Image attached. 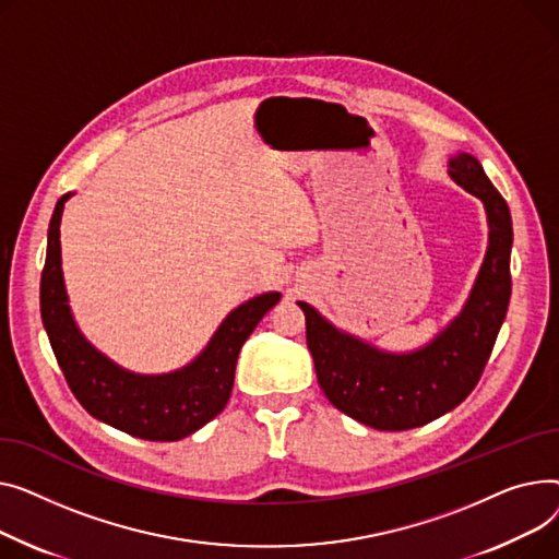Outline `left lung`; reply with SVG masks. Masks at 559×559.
Returning <instances> with one entry per match:
<instances>
[{
  "instance_id": "obj_1",
  "label": "left lung",
  "mask_w": 559,
  "mask_h": 559,
  "mask_svg": "<svg viewBox=\"0 0 559 559\" xmlns=\"http://www.w3.org/2000/svg\"><path fill=\"white\" fill-rule=\"evenodd\" d=\"M449 176L483 203L487 250L469 298L440 334L411 352H388L338 330L298 302L316 377L338 411L377 431H406L449 413L478 383L510 302L512 216L483 164L465 151L449 157Z\"/></svg>"
}]
</instances>
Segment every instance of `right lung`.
Returning a JSON list of instances; mask_svg holds the SVG:
<instances>
[{"instance_id": "add662e5", "label": "right lung", "mask_w": 559, "mask_h": 559, "mask_svg": "<svg viewBox=\"0 0 559 559\" xmlns=\"http://www.w3.org/2000/svg\"><path fill=\"white\" fill-rule=\"evenodd\" d=\"M72 193L56 203L49 221L47 259L40 280V313L58 366L74 397L96 419L153 442H174L195 433L227 404L235 385L237 358L264 318L282 298L269 290L229 311L203 352L187 366L164 374L130 372L98 352L79 330L70 309L60 259V218Z\"/></svg>"}]
</instances>
